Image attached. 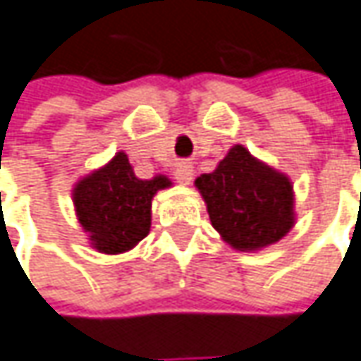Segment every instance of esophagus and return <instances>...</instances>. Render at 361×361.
Returning <instances> with one entry per match:
<instances>
[{
	"instance_id": "esophagus-1",
	"label": "esophagus",
	"mask_w": 361,
	"mask_h": 361,
	"mask_svg": "<svg viewBox=\"0 0 361 361\" xmlns=\"http://www.w3.org/2000/svg\"><path fill=\"white\" fill-rule=\"evenodd\" d=\"M173 176H176V180L180 181L181 185H190L192 180H194V169H192V165H188V163H180V165L176 167Z\"/></svg>"
}]
</instances>
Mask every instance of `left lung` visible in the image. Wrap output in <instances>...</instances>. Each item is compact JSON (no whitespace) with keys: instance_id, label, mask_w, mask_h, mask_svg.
I'll return each mask as SVG.
<instances>
[{"instance_id":"obj_1","label":"left lung","mask_w":361,"mask_h":361,"mask_svg":"<svg viewBox=\"0 0 361 361\" xmlns=\"http://www.w3.org/2000/svg\"><path fill=\"white\" fill-rule=\"evenodd\" d=\"M194 183L212 226L237 251L278 243L296 223L290 178L253 157L243 145L231 147L216 169Z\"/></svg>"}]
</instances>
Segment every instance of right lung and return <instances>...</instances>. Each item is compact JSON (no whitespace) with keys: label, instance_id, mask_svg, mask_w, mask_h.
Returning <instances> with one entry per match:
<instances>
[{"label":"right lung","instance_id":"obj_1","mask_svg":"<svg viewBox=\"0 0 361 361\" xmlns=\"http://www.w3.org/2000/svg\"><path fill=\"white\" fill-rule=\"evenodd\" d=\"M171 188L167 176L138 180L124 151L83 176L71 190L77 221L90 245L106 255L126 253L151 231L153 196Z\"/></svg>","mask_w":361,"mask_h":361}]
</instances>
